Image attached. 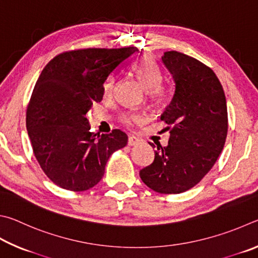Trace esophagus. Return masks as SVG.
<instances>
[{"instance_id": "obj_1", "label": "esophagus", "mask_w": 258, "mask_h": 258, "mask_svg": "<svg viewBox=\"0 0 258 258\" xmlns=\"http://www.w3.org/2000/svg\"><path fill=\"white\" fill-rule=\"evenodd\" d=\"M139 143H141V141H139V139L136 138V137H129L128 138V146H135Z\"/></svg>"}]
</instances>
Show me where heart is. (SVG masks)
<instances>
[{
	"mask_svg": "<svg viewBox=\"0 0 258 258\" xmlns=\"http://www.w3.org/2000/svg\"><path fill=\"white\" fill-rule=\"evenodd\" d=\"M135 75L137 76L139 81L147 88V96L151 101L161 105L164 104L169 98V89L162 83L163 80V74H162L159 66L156 64L154 58L145 55L139 58L133 67ZM116 84V77L112 75L108 77L104 83V94L111 95L114 92ZM121 123L125 126H133L136 123H143L145 121V115L142 113H126L121 116Z\"/></svg>",
	"mask_w": 258,
	"mask_h": 258,
	"instance_id": "heart-1",
	"label": "heart"
}]
</instances>
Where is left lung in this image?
I'll return each instance as SVG.
<instances>
[{
	"instance_id": "left-lung-1",
	"label": "left lung",
	"mask_w": 258,
	"mask_h": 258,
	"mask_svg": "<svg viewBox=\"0 0 258 258\" xmlns=\"http://www.w3.org/2000/svg\"><path fill=\"white\" fill-rule=\"evenodd\" d=\"M162 61L175 83L161 115L170 139L166 147L157 145L154 161L139 175L156 192L180 194L195 187L219 159L228 134L227 101L214 71L197 58L170 51Z\"/></svg>"
}]
</instances>
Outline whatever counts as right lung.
<instances>
[{
  "instance_id": "right-lung-1",
  "label": "right lung",
  "mask_w": 258,
  "mask_h": 258,
  "mask_svg": "<svg viewBox=\"0 0 258 258\" xmlns=\"http://www.w3.org/2000/svg\"><path fill=\"white\" fill-rule=\"evenodd\" d=\"M137 51L72 49L45 66L27 106L26 125L36 160L56 186L71 191L96 186L108 157L128 143L119 129L90 133L86 114L102 101L108 75Z\"/></svg>"
}]
</instances>
